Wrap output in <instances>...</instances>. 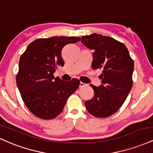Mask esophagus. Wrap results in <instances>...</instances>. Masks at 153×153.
Instances as JSON below:
<instances>
[{"mask_svg":"<svg viewBox=\"0 0 153 153\" xmlns=\"http://www.w3.org/2000/svg\"><path fill=\"white\" fill-rule=\"evenodd\" d=\"M86 85V84H85V83H83V82H80V84H79V87H85V86Z\"/></svg>","mask_w":153,"mask_h":153,"instance_id":"34e87169","label":"esophagus"}]
</instances>
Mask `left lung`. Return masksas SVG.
Here are the masks:
<instances>
[{"label": "left lung", "mask_w": 153, "mask_h": 153, "mask_svg": "<svg viewBox=\"0 0 153 153\" xmlns=\"http://www.w3.org/2000/svg\"><path fill=\"white\" fill-rule=\"evenodd\" d=\"M81 42L93 50L92 68L102 71L101 85H90L94 97L86 101V108L95 117H108L121 107L131 90L134 61L125 45L111 37L93 33L82 36Z\"/></svg>", "instance_id": "obj_1"}]
</instances>
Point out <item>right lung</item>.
Instances as JSON below:
<instances>
[{
  "label": "right lung",
  "instance_id": "1",
  "mask_svg": "<svg viewBox=\"0 0 153 153\" xmlns=\"http://www.w3.org/2000/svg\"><path fill=\"white\" fill-rule=\"evenodd\" d=\"M79 37H52L37 39L22 55L16 84L28 109L42 119H53L63 111L68 97L78 89L77 79L66 82L53 73L63 66L61 51L66 45L80 41Z\"/></svg>",
  "mask_w": 153,
  "mask_h": 153
}]
</instances>
